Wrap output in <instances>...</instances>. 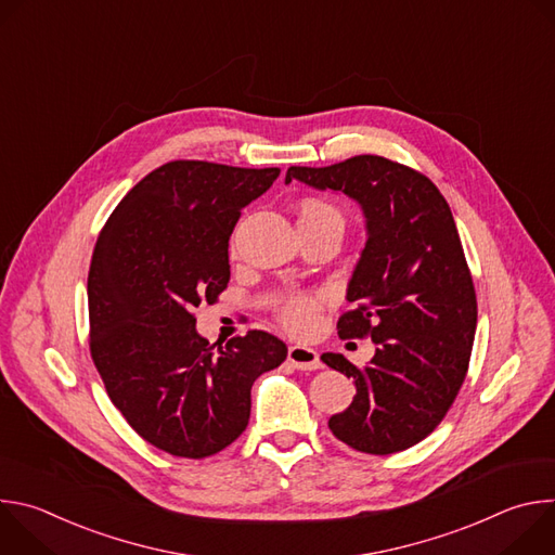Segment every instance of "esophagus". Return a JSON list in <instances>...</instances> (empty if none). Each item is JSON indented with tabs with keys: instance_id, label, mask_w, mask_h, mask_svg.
<instances>
[{
	"instance_id": "obj_1",
	"label": "esophagus",
	"mask_w": 555,
	"mask_h": 555,
	"mask_svg": "<svg viewBox=\"0 0 555 555\" xmlns=\"http://www.w3.org/2000/svg\"><path fill=\"white\" fill-rule=\"evenodd\" d=\"M287 360H289L296 369H300V371L323 369V362H321L319 351L311 349V347H305V345H294V347H289Z\"/></svg>"
}]
</instances>
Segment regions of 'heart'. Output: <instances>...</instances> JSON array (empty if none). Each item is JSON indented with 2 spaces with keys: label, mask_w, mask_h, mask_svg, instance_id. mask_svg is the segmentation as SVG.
<instances>
[{
  "label": "heart",
  "mask_w": 555,
  "mask_h": 555,
  "mask_svg": "<svg viewBox=\"0 0 555 555\" xmlns=\"http://www.w3.org/2000/svg\"><path fill=\"white\" fill-rule=\"evenodd\" d=\"M327 219L343 223L340 210L330 202L307 197L298 204V221L309 223V221H327ZM319 305H321L319 296H305V294L289 296L281 305V321L292 334H307L315 325V311H319Z\"/></svg>",
  "instance_id": "b5f03b06"
}]
</instances>
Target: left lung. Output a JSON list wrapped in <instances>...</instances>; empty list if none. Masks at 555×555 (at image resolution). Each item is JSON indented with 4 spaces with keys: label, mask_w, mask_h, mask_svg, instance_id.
I'll use <instances>...</instances> for the list:
<instances>
[{
    "label": "left lung",
    "mask_w": 555,
    "mask_h": 555,
    "mask_svg": "<svg viewBox=\"0 0 555 555\" xmlns=\"http://www.w3.org/2000/svg\"><path fill=\"white\" fill-rule=\"evenodd\" d=\"M345 193L364 217L366 244L351 272L340 338L371 336L364 369L343 353L323 362L356 382L332 433L369 454H392L428 437L465 379L477 332V296L454 217L422 173L379 155L311 169L289 167L285 184Z\"/></svg>",
    "instance_id": "8db88e82"
}]
</instances>
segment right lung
Wrapping results in <instances>:
<instances>
[{"label": "right lung", "instance_id": "add662e5", "mask_svg": "<svg viewBox=\"0 0 555 555\" xmlns=\"http://www.w3.org/2000/svg\"><path fill=\"white\" fill-rule=\"evenodd\" d=\"M281 169L178 160L142 178L107 219L88 276L90 349L109 400L151 446L204 459L240 437L255 379L287 358L248 332L212 351L193 309L230 281L228 240Z\"/></svg>", "mask_w": 555, "mask_h": 555}]
</instances>
